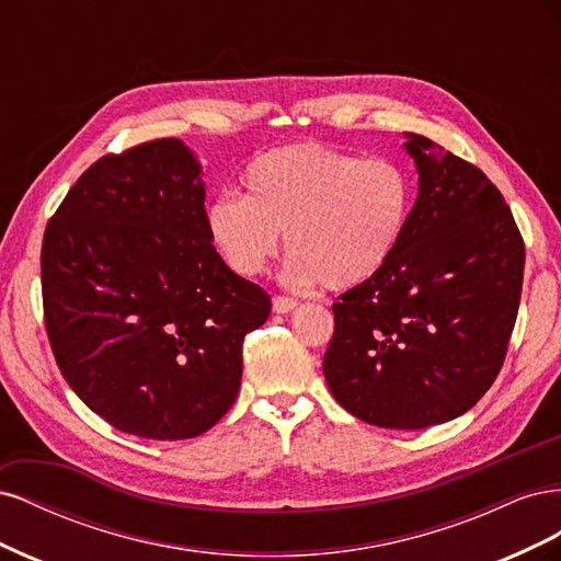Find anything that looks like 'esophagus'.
<instances>
[{
    "instance_id": "1",
    "label": "esophagus",
    "mask_w": 561,
    "mask_h": 561,
    "mask_svg": "<svg viewBox=\"0 0 561 561\" xmlns=\"http://www.w3.org/2000/svg\"><path fill=\"white\" fill-rule=\"evenodd\" d=\"M297 309V299L293 297H274V311L276 313H290Z\"/></svg>"
}]
</instances>
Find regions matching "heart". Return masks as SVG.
<instances>
[{"label":"heart","mask_w":561,"mask_h":561,"mask_svg":"<svg viewBox=\"0 0 561 561\" xmlns=\"http://www.w3.org/2000/svg\"><path fill=\"white\" fill-rule=\"evenodd\" d=\"M245 196L225 192L206 208L213 248L239 276H257L280 250L293 285L353 290L393 262L414 208L410 173L318 142L264 151L243 173Z\"/></svg>","instance_id":"obj_1"}]
</instances>
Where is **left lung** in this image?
<instances>
[{
	"label": "left lung",
	"instance_id": "obj_1",
	"mask_svg": "<svg viewBox=\"0 0 561 561\" xmlns=\"http://www.w3.org/2000/svg\"><path fill=\"white\" fill-rule=\"evenodd\" d=\"M419 194L398 254L332 307L322 371L336 402L381 428L466 414L499 377L522 295L524 243L472 163L404 133Z\"/></svg>",
	"mask_w": 561,
	"mask_h": 561
}]
</instances>
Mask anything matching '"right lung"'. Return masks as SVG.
I'll return each instance as SVG.
<instances>
[{
  "label": "right lung",
  "mask_w": 561,
  "mask_h": 561,
  "mask_svg": "<svg viewBox=\"0 0 561 561\" xmlns=\"http://www.w3.org/2000/svg\"><path fill=\"white\" fill-rule=\"evenodd\" d=\"M194 151L165 138L95 161L44 233L42 295L65 381L114 428L186 439L233 404L271 299L219 257Z\"/></svg>",
  "instance_id": "right-lung-1"
}]
</instances>
